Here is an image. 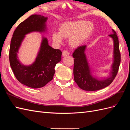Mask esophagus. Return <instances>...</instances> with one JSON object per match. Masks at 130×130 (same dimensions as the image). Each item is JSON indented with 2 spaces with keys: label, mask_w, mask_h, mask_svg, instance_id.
I'll list each match as a JSON object with an SVG mask.
<instances>
[{
  "label": "esophagus",
  "mask_w": 130,
  "mask_h": 130,
  "mask_svg": "<svg viewBox=\"0 0 130 130\" xmlns=\"http://www.w3.org/2000/svg\"><path fill=\"white\" fill-rule=\"evenodd\" d=\"M70 55V53L68 51H64L62 52V55L63 56H66Z\"/></svg>",
  "instance_id": "1"
}]
</instances>
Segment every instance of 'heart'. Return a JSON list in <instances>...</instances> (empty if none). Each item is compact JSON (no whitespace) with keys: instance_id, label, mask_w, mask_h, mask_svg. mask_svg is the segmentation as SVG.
I'll use <instances>...</instances> for the list:
<instances>
[{"instance_id":"b5f03b06","label":"heart","mask_w":130,"mask_h":130,"mask_svg":"<svg viewBox=\"0 0 130 130\" xmlns=\"http://www.w3.org/2000/svg\"><path fill=\"white\" fill-rule=\"evenodd\" d=\"M94 29L92 23L86 21H68L59 26L58 33L52 35L53 41L57 43L62 42V38L69 39L72 46L82 44L90 37Z\"/></svg>"}]
</instances>
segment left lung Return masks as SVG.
<instances>
[{"mask_svg":"<svg viewBox=\"0 0 130 130\" xmlns=\"http://www.w3.org/2000/svg\"><path fill=\"white\" fill-rule=\"evenodd\" d=\"M112 31L113 33L109 35V36L114 40V61L112 66L111 76L109 78L100 81L92 77L85 54L86 45L79 46L73 53L72 56L74 58V79L78 87L83 90L94 91L104 88L111 84L117 75L121 62V54L118 36L115 31Z\"/></svg>","mask_w":130,"mask_h":130,"instance_id":"1","label":"left lung"}]
</instances>
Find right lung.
Returning a JSON list of instances; mask_svg holds the SVG:
<instances>
[{"mask_svg": "<svg viewBox=\"0 0 130 130\" xmlns=\"http://www.w3.org/2000/svg\"><path fill=\"white\" fill-rule=\"evenodd\" d=\"M47 18L32 15L20 24L14 32L9 50L10 64L16 79L21 84L33 88H41L52 81L56 64L61 60L62 52L52 48L43 38L35 62L30 66L22 65L17 57V52L25 35L33 31H44Z\"/></svg>", "mask_w": 130, "mask_h": 130, "instance_id": "1", "label": "right lung"}]
</instances>
